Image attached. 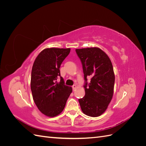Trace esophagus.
Segmentation results:
<instances>
[{
	"label": "esophagus",
	"instance_id": "esophagus-1",
	"mask_svg": "<svg viewBox=\"0 0 146 146\" xmlns=\"http://www.w3.org/2000/svg\"><path fill=\"white\" fill-rule=\"evenodd\" d=\"M76 88H77V86H76V85H73V86H72V90H73V91H74L75 90H76Z\"/></svg>",
	"mask_w": 146,
	"mask_h": 146
}]
</instances>
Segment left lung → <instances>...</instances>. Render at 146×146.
Here are the masks:
<instances>
[{"label": "left lung", "instance_id": "obj_1", "mask_svg": "<svg viewBox=\"0 0 146 146\" xmlns=\"http://www.w3.org/2000/svg\"><path fill=\"white\" fill-rule=\"evenodd\" d=\"M76 51L82 61L86 81L85 96L78 99L79 104L86 115L99 116L107 109L113 96L115 76L111 61L99 47L77 48ZM88 76L92 79L88 84Z\"/></svg>", "mask_w": 146, "mask_h": 146}]
</instances>
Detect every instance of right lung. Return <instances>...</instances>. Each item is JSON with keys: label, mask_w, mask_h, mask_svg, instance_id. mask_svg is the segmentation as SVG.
<instances>
[{"label": "right lung", "mask_w": 146, "mask_h": 146, "mask_svg": "<svg viewBox=\"0 0 146 146\" xmlns=\"http://www.w3.org/2000/svg\"><path fill=\"white\" fill-rule=\"evenodd\" d=\"M70 48H47L35 59L31 74V90L38 110L48 117H55L63 111L68 98L72 91L64 85L60 76V68L70 53Z\"/></svg>", "instance_id": "1"}]
</instances>
